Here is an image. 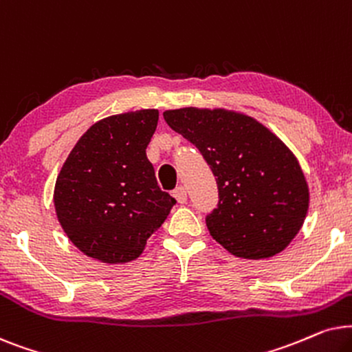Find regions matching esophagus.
Segmentation results:
<instances>
[{
	"mask_svg": "<svg viewBox=\"0 0 352 352\" xmlns=\"http://www.w3.org/2000/svg\"><path fill=\"white\" fill-rule=\"evenodd\" d=\"M173 198L177 199V203L179 204H184L186 203V188L185 186H177L175 190H173Z\"/></svg>",
	"mask_w": 352,
	"mask_h": 352,
	"instance_id": "obj_1",
	"label": "esophagus"
}]
</instances>
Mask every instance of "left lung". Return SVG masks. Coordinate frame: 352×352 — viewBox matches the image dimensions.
I'll return each mask as SVG.
<instances>
[{"label":"left lung","mask_w":352,"mask_h":352,"mask_svg":"<svg viewBox=\"0 0 352 352\" xmlns=\"http://www.w3.org/2000/svg\"><path fill=\"white\" fill-rule=\"evenodd\" d=\"M164 119L199 149L217 182V208L206 215L214 240L246 259L285 250L306 217L309 190L282 140L252 117L223 109L185 107Z\"/></svg>","instance_id":"8db88e82"}]
</instances>
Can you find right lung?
<instances>
[{
	"label": "right lung",
	"instance_id": "add662e5",
	"mask_svg": "<svg viewBox=\"0 0 352 352\" xmlns=\"http://www.w3.org/2000/svg\"><path fill=\"white\" fill-rule=\"evenodd\" d=\"M157 119L156 109H143L96 122L60 168L56 214L70 241L93 259H137L175 204L146 157Z\"/></svg>",
	"mask_w": 352,
	"mask_h": 352
}]
</instances>
